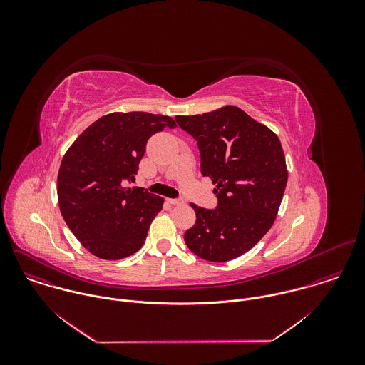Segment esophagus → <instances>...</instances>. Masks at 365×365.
Wrapping results in <instances>:
<instances>
[{
    "label": "esophagus",
    "mask_w": 365,
    "mask_h": 365,
    "mask_svg": "<svg viewBox=\"0 0 365 365\" xmlns=\"http://www.w3.org/2000/svg\"><path fill=\"white\" fill-rule=\"evenodd\" d=\"M167 202L171 204V205H181L184 201H182V200H173V198H168Z\"/></svg>",
    "instance_id": "esophagus-1"
}]
</instances>
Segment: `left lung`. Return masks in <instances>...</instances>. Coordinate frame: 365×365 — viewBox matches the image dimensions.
Returning a JSON list of instances; mask_svg holds the SVG:
<instances>
[{"label":"left lung","mask_w":365,"mask_h":365,"mask_svg":"<svg viewBox=\"0 0 365 365\" xmlns=\"http://www.w3.org/2000/svg\"><path fill=\"white\" fill-rule=\"evenodd\" d=\"M175 120L197 140L201 173L216 184L217 198L215 209L191 204L197 220L184 240L204 260H233L256 246L275 220L288 180L281 142L232 105Z\"/></svg>","instance_id":"obj_1"}]
</instances>
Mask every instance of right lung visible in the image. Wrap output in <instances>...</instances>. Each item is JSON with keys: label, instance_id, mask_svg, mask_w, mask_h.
Instances as JSON below:
<instances>
[{"label": "right lung", "instance_id": "obj_1", "mask_svg": "<svg viewBox=\"0 0 365 365\" xmlns=\"http://www.w3.org/2000/svg\"><path fill=\"white\" fill-rule=\"evenodd\" d=\"M177 125L170 116L113 112L90 125L70 146L57 175L64 222L80 243L104 260L136 253L164 200L135 180L150 136Z\"/></svg>", "mask_w": 365, "mask_h": 365}]
</instances>
